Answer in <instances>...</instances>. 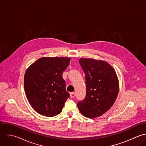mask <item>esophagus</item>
Returning <instances> with one entry per match:
<instances>
[{"label": "esophagus", "mask_w": 146, "mask_h": 146, "mask_svg": "<svg viewBox=\"0 0 146 146\" xmlns=\"http://www.w3.org/2000/svg\"><path fill=\"white\" fill-rule=\"evenodd\" d=\"M75 96H76V94H75L74 93H70V96L72 98H73L75 97Z\"/></svg>", "instance_id": "esophagus-1"}]
</instances>
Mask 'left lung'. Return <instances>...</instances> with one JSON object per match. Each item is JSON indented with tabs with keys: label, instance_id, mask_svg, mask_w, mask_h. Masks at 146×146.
Masks as SVG:
<instances>
[{
	"label": "left lung",
	"instance_id": "8db88e82",
	"mask_svg": "<svg viewBox=\"0 0 146 146\" xmlns=\"http://www.w3.org/2000/svg\"><path fill=\"white\" fill-rule=\"evenodd\" d=\"M79 62L85 74L86 94L82 101L77 103V107L85 117H99L113 106L117 98L118 77L106 61L81 58Z\"/></svg>",
	"mask_w": 146,
	"mask_h": 146
}]
</instances>
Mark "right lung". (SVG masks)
I'll return each instance as SVG.
<instances>
[{
    "label": "right lung",
    "instance_id": "obj_1",
    "mask_svg": "<svg viewBox=\"0 0 146 146\" xmlns=\"http://www.w3.org/2000/svg\"><path fill=\"white\" fill-rule=\"evenodd\" d=\"M69 57H41L27 69L24 90L33 109L46 117L59 114L70 97L62 73L70 64Z\"/></svg>",
    "mask_w": 146,
    "mask_h": 146
}]
</instances>
